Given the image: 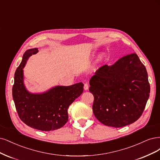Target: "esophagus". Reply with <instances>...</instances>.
Masks as SVG:
<instances>
[{
  "mask_svg": "<svg viewBox=\"0 0 160 160\" xmlns=\"http://www.w3.org/2000/svg\"><path fill=\"white\" fill-rule=\"evenodd\" d=\"M88 88H89V86H88V84L87 83L84 84V90H88Z\"/></svg>",
  "mask_w": 160,
  "mask_h": 160,
  "instance_id": "esophagus-1",
  "label": "esophagus"
}]
</instances>
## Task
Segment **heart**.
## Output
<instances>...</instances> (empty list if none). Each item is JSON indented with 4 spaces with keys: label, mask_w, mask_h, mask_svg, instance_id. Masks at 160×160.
<instances>
[{
    "label": "heart",
    "mask_w": 160,
    "mask_h": 160,
    "mask_svg": "<svg viewBox=\"0 0 160 160\" xmlns=\"http://www.w3.org/2000/svg\"><path fill=\"white\" fill-rule=\"evenodd\" d=\"M104 54H103V53L99 54L98 56V57H97V59H96V64L100 63L103 60V58H104Z\"/></svg>",
    "instance_id": "obj_1"
}]
</instances>
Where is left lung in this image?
Segmentation results:
<instances>
[{"label": "left lung", "instance_id": "obj_1", "mask_svg": "<svg viewBox=\"0 0 160 160\" xmlns=\"http://www.w3.org/2000/svg\"><path fill=\"white\" fill-rule=\"evenodd\" d=\"M95 117L108 126L121 128L142 116L150 93L146 67L135 53L98 70L90 80Z\"/></svg>", "mask_w": 160, "mask_h": 160}]
</instances>
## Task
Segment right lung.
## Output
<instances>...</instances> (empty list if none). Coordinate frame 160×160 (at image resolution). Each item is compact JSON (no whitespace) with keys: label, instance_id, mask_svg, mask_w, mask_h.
I'll use <instances>...</instances> for the list:
<instances>
[{"label":"right lung","instance_id":"right-lung-1","mask_svg":"<svg viewBox=\"0 0 160 160\" xmlns=\"http://www.w3.org/2000/svg\"><path fill=\"white\" fill-rule=\"evenodd\" d=\"M38 52L37 48L27 50L14 74L12 98L19 118L24 123L41 131L62 128L68 120L69 106L83 92L84 84L56 86L42 93H32L24 83L23 68L28 59Z\"/></svg>","mask_w":160,"mask_h":160}]
</instances>
